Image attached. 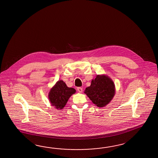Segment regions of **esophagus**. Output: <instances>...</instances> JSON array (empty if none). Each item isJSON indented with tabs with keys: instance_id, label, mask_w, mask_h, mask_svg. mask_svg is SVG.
<instances>
[{
	"instance_id": "34e87169",
	"label": "esophagus",
	"mask_w": 158,
	"mask_h": 158,
	"mask_svg": "<svg viewBox=\"0 0 158 158\" xmlns=\"http://www.w3.org/2000/svg\"><path fill=\"white\" fill-rule=\"evenodd\" d=\"M77 90H78V92H80V93H82V91H83V89H82V88L79 87V88H77Z\"/></svg>"
}]
</instances>
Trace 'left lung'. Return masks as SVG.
Here are the masks:
<instances>
[{"instance_id": "8db88e82", "label": "left lung", "mask_w": 158, "mask_h": 158, "mask_svg": "<svg viewBox=\"0 0 158 158\" xmlns=\"http://www.w3.org/2000/svg\"><path fill=\"white\" fill-rule=\"evenodd\" d=\"M86 94L97 106L103 107L113 99L115 94L113 81L105 74L97 75L90 86L85 89Z\"/></svg>"}]
</instances>
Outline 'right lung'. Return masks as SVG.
<instances>
[{
  "label": "right lung",
  "instance_id": "add662e5",
  "mask_svg": "<svg viewBox=\"0 0 158 158\" xmlns=\"http://www.w3.org/2000/svg\"><path fill=\"white\" fill-rule=\"evenodd\" d=\"M76 90L69 88L63 80H59L51 89L48 94V98L52 106L57 110L63 109L66 105L68 99Z\"/></svg>",
  "mask_w": 158,
  "mask_h": 158
}]
</instances>
